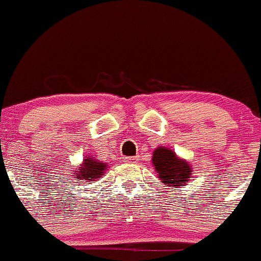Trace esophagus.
Returning a JSON list of instances; mask_svg holds the SVG:
<instances>
[{
    "mask_svg": "<svg viewBox=\"0 0 261 261\" xmlns=\"http://www.w3.org/2000/svg\"><path fill=\"white\" fill-rule=\"evenodd\" d=\"M138 161H139L138 156H128V158H126V162H127V163H135V162Z\"/></svg>",
    "mask_w": 261,
    "mask_h": 261,
    "instance_id": "obj_1",
    "label": "esophagus"
}]
</instances>
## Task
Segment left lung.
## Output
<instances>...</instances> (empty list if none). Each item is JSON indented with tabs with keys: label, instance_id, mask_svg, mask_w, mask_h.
I'll use <instances>...</instances> for the list:
<instances>
[{
	"label": "left lung",
	"instance_id": "left-lung-1",
	"mask_svg": "<svg viewBox=\"0 0 261 261\" xmlns=\"http://www.w3.org/2000/svg\"><path fill=\"white\" fill-rule=\"evenodd\" d=\"M151 164L158 173L161 184L168 187L178 189L179 186H185L186 182L192 178L190 162L179 158L172 149L166 146H158L153 151Z\"/></svg>",
	"mask_w": 261,
	"mask_h": 261
}]
</instances>
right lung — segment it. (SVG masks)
Here are the masks:
<instances>
[{"instance_id":"right-lung-1","label":"right lung","mask_w":261,"mask_h":261,"mask_svg":"<svg viewBox=\"0 0 261 261\" xmlns=\"http://www.w3.org/2000/svg\"><path fill=\"white\" fill-rule=\"evenodd\" d=\"M107 169V163L89 155L85 156V159L80 164L79 168H76V171H74L72 176H74V178H76V181L80 182H94L97 179H99L106 173Z\"/></svg>"}]
</instances>
